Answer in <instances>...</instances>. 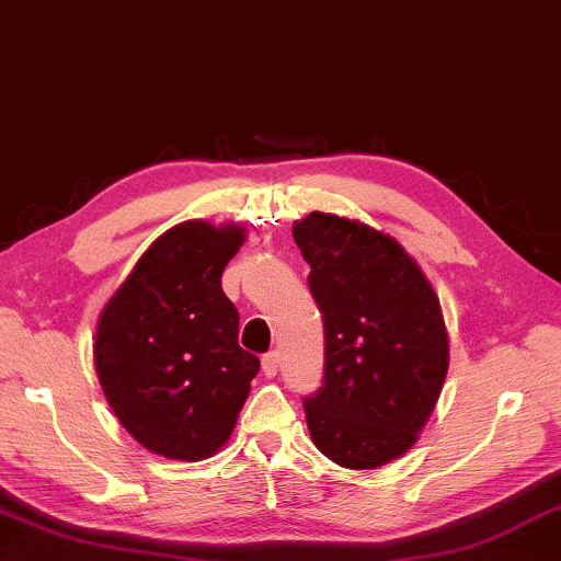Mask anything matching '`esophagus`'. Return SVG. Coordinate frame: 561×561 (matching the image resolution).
Instances as JSON below:
<instances>
[{
	"mask_svg": "<svg viewBox=\"0 0 561 561\" xmlns=\"http://www.w3.org/2000/svg\"><path fill=\"white\" fill-rule=\"evenodd\" d=\"M279 370V355L277 353H267L262 355V373L267 375V378H274Z\"/></svg>",
	"mask_w": 561,
	"mask_h": 561,
	"instance_id": "esophagus-1",
	"label": "esophagus"
}]
</instances>
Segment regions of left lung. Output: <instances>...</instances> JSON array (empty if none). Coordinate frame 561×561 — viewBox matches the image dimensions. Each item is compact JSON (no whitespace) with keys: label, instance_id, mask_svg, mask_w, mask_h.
<instances>
[{"label":"left lung","instance_id":"left-lung-1","mask_svg":"<svg viewBox=\"0 0 561 561\" xmlns=\"http://www.w3.org/2000/svg\"><path fill=\"white\" fill-rule=\"evenodd\" d=\"M323 316V385L304 397L309 434L343 468H378L416 442L449 370L439 297L394 238L313 210L294 222Z\"/></svg>","mask_w":561,"mask_h":561}]
</instances>
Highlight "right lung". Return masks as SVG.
I'll return each instance as SVG.
<instances>
[{"instance_id":"right-lung-1","label":"right lung","mask_w":561,"mask_h":561,"mask_svg":"<svg viewBox=\"0 0 561 561\" xmlns=\"http://www.w3.org/2000/svg\"><path fill=\"white\" fill-rule=\"evenodd\" d=\"M245 228L186 220L141 254L100 313L95 370L119 424L164 458L203 461L236 430L257 355L220 274Z\"/></svg>"}]
</instances>
